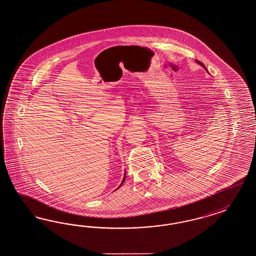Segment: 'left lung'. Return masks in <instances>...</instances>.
<instances>
[{"mask_svg": "<svg viewBox=\"0 0 256 256\" xmlns=\"http://www.w3.org/2000/svg\"><path fill=\"white\" fill-rule=\"evenodd\" d=\"M196 62H198V64H200V65H202V66L203 68H204V69H205V70H207V68H206V67H205V66H204V64H203L202 62H198V60H196ZM207 72H208V70H207Z\"/></svg>", "mask_w": 256, "mask_h": 256, "instance_id": "obj_1", "label": "left lung"}]
</instances>
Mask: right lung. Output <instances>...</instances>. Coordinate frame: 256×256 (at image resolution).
<instances>
[{"label": "right lung", "instance_id": "right-lung-1", "mask_svg": "<svg viewBox=\"0 0 256 256\" xmlns=\"http://www.w3.org/2000/svg\"><path fill=\"white\" fill-rule=\"evenodd\" d=\"M124 180H126V172H124V175L123 180H122V182H121V184L119 186V187H121V186H122V184H124ZM119 187H118V188H119ZM118 188H117V189H118Z\"/></svg>", "mask_w": 256, "mask_h": 256}]
</instances>
